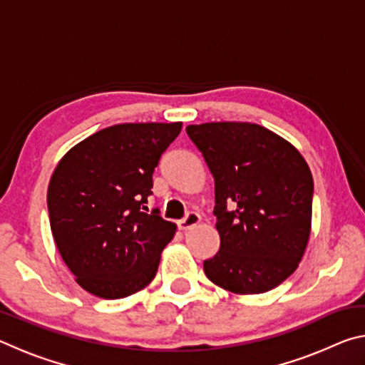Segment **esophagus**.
I'll return each instance as SVG.
<instances>
[{"label": "esophagus", "instance_id": "34e87169", "mask_svg": "<svg viewBox=\"0 0 365 365\" xmlns=\"http://www.w3.org/2000/svg\"><path fill=\"white\" fill-rule=\"evenodd\" d=\"M201 222V215L197 214V212H188L187 214V217H183L180 222H178V228H180V230H190V228H193V227H196L197 224H200Z\"/></svg>", "mask_w": 365, "mask_h": 365}]
</instances>
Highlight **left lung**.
Returning <instances> with one entry per match:
<instances>
[{
  "instance_id": "obj_1",
  "label": "left lung",
  "mask_w": 365,
  "mask_h": 365,
  "mask_svg": "<svg viewBox=\"0 0 365 365\" xmlns=\"http://www.w3.org/2000/svg\"><path fill=\"white\" fill-rule=\"evenodd\" d=\"M187 133L215 183L220 250L205 261L206 277L237 294L279 287L298 267L311 235L314 182L304 158L257 123L207 122Z\"/></svg>"
}]
</instances>
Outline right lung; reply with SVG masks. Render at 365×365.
Segmentation results:
<instances>
[{"mask_svg": "<svg viewBox=\"0 0 365 365\" xmlns=\"http://www.w3.org/2000/svg\"><path fill=\"white\" fill-rule=\"evenodd\" d=\"M182 130L119 123L71 148L48 187L54 243L85 292L119 299L150 285L177 225L148 211L153 172Z\"/></svg>", "mask_w": 365, "mask_h": 365, "instance_id": "add662e5", "label": "right lung"}]
</instances>
